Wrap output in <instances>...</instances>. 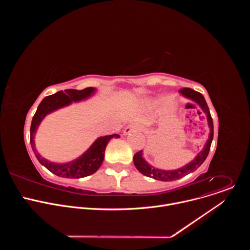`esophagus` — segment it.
<instances>
[{"mask_svg":"<svg viewBox=\"0 0 250 250\" xmlns=\"http://www.w3.org/2000/svg\"><path fill=\"white\" fill-rule=\"evenodd\" d=\"M135 129H140V127L137 126V125H127V126L125 128L124 134L126 135V134H128L129 132H131L132 130H135Z\"/></svg>","mask_w":250,"mask_h":250,"instance_id":"34e87169","label":"esophagus"}]
</instances>
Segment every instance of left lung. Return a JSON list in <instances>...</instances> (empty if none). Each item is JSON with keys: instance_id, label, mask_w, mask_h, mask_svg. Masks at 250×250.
Listing matches in <instances>:
<instances>
[{"instance_id": "1", "label": "left lung", "mask_w": 250, "mask_h": 250, "mask_svg": "<svg viewBox=\"0 0 250 250\" xmlns=\"http://www.w3.org/2000/svg\"><path fill=\"white\" fill-rule=\"evenodd\" d=\"M180 94L191 100L194 101L196 104H198L200 105V108L203 110V112L206 114L207 116V121H208V125L209 128V134H208V138L206 142V145L204 146V148L196 155V157L189 162L188 164H186L185 166L178 168L175 170H161L158 168H155L153 166H151L145 158H144V153H142V150L136 152L133 156V163L136 167V169L141 173L147 177H151L153 179L156 180H160V181H174L177 179H180V178L186 176L187 174L196 171L206 160L209 148H210V145L211 141L213 138V124H212V119L210 117L209 114V110L208 106L207 104V102L204 98V96L199 93L196 92L190 88H183L180 91Z\"/></svg>"}]
</instances>
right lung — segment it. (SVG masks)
<instances>
[{
    "label": "right lung",
    "instance_id": "1",
    "mask_svg": "<svg viewBox=\"0 0 250 250\" xmlns=\"http://www.w3.org/2000/svg\"><path fill=\"white\" fill-rule=\"evenodd\" d=\"M96 89L93 87L86 88L84 90L69 89L59 91L51 96L45 97L40 104L39 108L35 112L30 125V145L33 153L42 165L47 168L53 174L64 178H83L94 174L102 165L104 157V150L109 141L113 137H120L119 134H112L98 137L94 144L77 159L67 163H54L43 157L38 152L34 144V135L37 133L39 125L42 121L51 114L72 103H77L90 98Z\"/></svg>",
    "mask_w": 250,
    "mask_h": 250
}]
</instances>
